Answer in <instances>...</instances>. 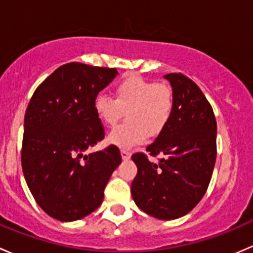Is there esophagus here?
I'll use <instances>...</instances> for the list:
<instances>
[{"label":"esophagus","mask_w":253,"mask_h":253,"mask_svg":"<svg viewBox=\"0 0 253 253\" xmlns=\"http://www.w3.org/2000/svg\"><path fill=\"white\" fill-rule=\"evenodd\" d=\"M121 157L124 160H128L131 158V152L127 149H121Z\"/></svg>","instance_id":"34e87169"}]
</instances>
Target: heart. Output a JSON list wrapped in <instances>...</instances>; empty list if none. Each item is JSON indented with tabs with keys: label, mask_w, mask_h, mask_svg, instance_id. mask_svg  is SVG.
I'll use <instances>...</instances> for the list:
<instances>
[{
	"label": "heart",
	"mask_w": 253,
	"mask_h": 253,
	"mask_svg": "<svg viewBox=\"0 0 253 253\" xmlns=\"http://www.w3.org/2000/svg\"><path fill=\"white\" fill-rule=\"evenodd\" d=\"M114 98L99 94L94 100L96 116L108 127L116 126L127 111V121L108 136L110 144L131 148L144 141L149 134L162 133L174 110V91L164 83L127 77L115 85Z\"/></svg>",
	"instance_id": "b5f03b06"
}]
</instances>
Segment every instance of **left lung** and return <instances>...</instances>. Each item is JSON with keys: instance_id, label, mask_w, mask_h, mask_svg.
<instances>
[{"instance_id": "left-lung-1", "label": "left lung", "mask_w": 253, "mask_h": 253, "mask_svg": "<svg viewBox=\"0 0 253 253\" xmlns=\"http://www.w3.org/2000/svg\"><path fill=\"white\" fill-rule=\"evenodd\" d=\"M165 78L174 91V110L164 131L132 159L137 165L131 186L134 202L144 213L171 220L192 211L205 196L216 158V121L200 86L182 73Z\"/></svg>"}]
</instances>
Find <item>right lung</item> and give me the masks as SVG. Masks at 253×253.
<instances>
[{
  "instance_id": "add662e5",
  "label": "right lung",
  "mask_w": 253,
  "mask_h": 253,
  "mask_svg": "<svg viewBox=\"0 0 253 253\" xmlns=\"http://www.w3.org/2000/svg\"><path fill=\"white\" fill-rule=\"evenodd\" d=\"M116 75V68L66 63L30 99L24 117L23 174L34 200L51 218L73 221L95 211L121 163L114 144L83 155L105 136L94 100Z\"/></svg>"
}]
</instances>
